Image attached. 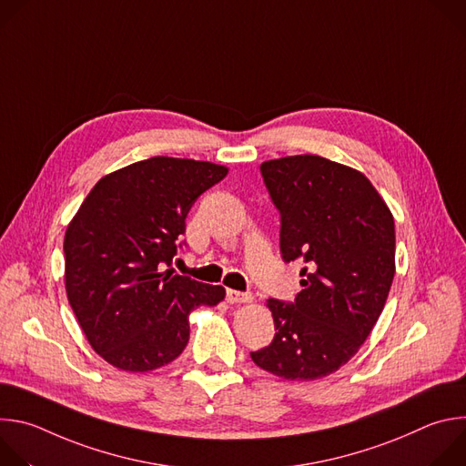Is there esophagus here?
Returning <instances> with one entry per match:
<instances>
[{
	"label": "esophagus",
	"instance_id": "1",
	"mask_svg": "<svg viewBox=\"0 0 466 466\" xmlns=\"http://www.w3.org/2000/svg\"><path fill=\"white\" fill-rule=\"evenodd\" d=\"M227 300L230 304H247V302L252 300V295L239 293V291H234V289H227Z\"/></svg>",
	"mask_w": 466,
	"mask_h": 466
}]
</instances>
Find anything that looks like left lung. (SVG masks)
<instances>
[{"mask_svg": "<svg viewBox=\"0 0 466 466\" xmlns=\"http://www.w3.org/2000/svg\"><path fill=\"white\" fill-rule=\"evenodd\" d=\"M280 210V250L302 261L295 304L268 300L273 343L252 361L282 380L313 381L339 370L380 319L394 279V218L358 169L317 155L259 166Z\"/></svg>", "mask_w": 466, "mask_h": 466, "instance_id": "8db88e82", "label": "left lung"}]
</instances>
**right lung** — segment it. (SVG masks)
Returning <instances> with one entry per match:
<instances>
[{"instance_id": "right-lung-1", "label": "right lung", "mask_w": 466, "mask_h": 466, "mask_svg": "<svg viewBox=\"0 0 466 466\" xmlns=\"http://www.w3.org/2000/svg\"><path fill=\"white\" fill-rule=\"evenodd\" d=\"M227 166L153 157L97 180L64 236V286L90 347L112 367L149 372L177 360L189 313L227 291L166 270L197 197Z\"/></svg>"}]
</instances>
